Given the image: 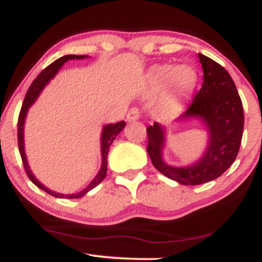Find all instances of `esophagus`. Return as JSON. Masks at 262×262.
I'll return each instance as SVG.
<instances>
[{
	"mask_svg": "<svg viewBox=\"0 0 262 262\" xmlns=\"http://www.w3.org/2000/svg\"><path fill=\"white\" fill-rule=\"evenodd\" d=\"M139 118H140V111H139V108H137V107L130 108V111H129L128 114H127L128 122L137 121V119H139Z\"/></svg>",
	"mask_w": 262,
	"mask_h": 262,
	"instance_id": "34e87169",
	"label": "esophagus"
}]
</instances>
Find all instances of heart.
I'll list each match as a JSON object with an SVG mask.
<instances>
[{"instance_id": "b5f03b06", "label": "heart", "mask_w": 262, "mask_h": 262, "mask_svg": "<svg viewBox=\"0 0 262 262\" xmlns=\"http://www.w3.org/2000/svg\"><path fill=\"white\" fill-rule=\"evenodd\" d=\"M150 79L155 85H162L169 81L170 85L175 86L180 92L188 93L196 86L197 73L187 65H180L173 69L169 65H161L150 71Z\"/></svg>"}]
</instances>
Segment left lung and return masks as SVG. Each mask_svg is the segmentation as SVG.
I'll return each instance as SVG.
<instances>
[{
    "mask_svg": "<svg viewBox=\"0 0 262 262\" xmlns=\"http://www.w3.org/2000/svg\"><path fill=\"white\" fill-rule=\"evenodd\" d=\"M203 83L179 121L198 118L208 130V146L202 158L185 167L170 166L162 160L165 129L155 122L146 128L148 154L155 169L181 185L194 186L215 180L235 161L244 129V110L229 73L208 56L198 54Z\"/></svg>",
    "mask_w": 262,
    "mask_h": 262,
    "instance_id": "left-lung-1",
    "label": "left lung"
}]
</instances>
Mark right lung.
<instances>
[{
	"instance_id": "add662e5",
	"label": "right lung",
	"mask_w": 262,
	"mask_h": 262,
	"mask_svg": "<svg viewBox=\"0 0 262 262\" xmlns=\"http://www.w3.org/2000/svg\"><path fill=\"white\" fill-rule=\"evenodd\" d=\"M85 58H87L86 55H65V56H62V58L55 60V61L52 62L49 66H47V68H45L44 70L38 75L37 79L33 81L31 87H29L28 91H27V95L25 97V101H23L22 108H20L19 117H18V125H17L18 149H19V154H20V158H22L23 166H25L27 175H28L29 180H31V181L34 183L35 186H37V187L43 189V191L47 192V193L52 194V196L58 197V198H80V197L85 196L87 192L91 191L92 188H95L96 186L100 185V183L103 181L104 177H106V173H107V155H108V151H110V146L112 145L113 140L116 139L117 135L121 133V132L123 130V128L125 127L124 121L116 123V124L104 125L103 132H102V137H101V152H102L101 170H100V172L97 173V176L92 180L91 183H90V185L87 186L85 189H82V191L79 192V193L62 194V193H58V192H54V191H52V189L44 187L43 183L39 182L37 180V177H34V175H33L31 169H29L28 161H27V158H26L25 139H23V128H25V121H26L27 112H28L29 107H31L32 104L34 103V101L38 98L39 93L41 92V90H43L45 85H47V83L49 82V81L52 80L54 76H55L56 73L60 70V68H61V66L64 65L66 61H69V60H73V59H85Z\"/></svg>"
}]
</instances>
